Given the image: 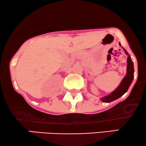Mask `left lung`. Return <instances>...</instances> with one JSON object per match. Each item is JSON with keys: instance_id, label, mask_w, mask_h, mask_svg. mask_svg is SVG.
<instances>
[{"instance_id": "obj_1", "label": "left lung", "mask_w": 146, "mask_h": 146, "mask_svg": "<svg viewBox=\"0 0 146 146\" xmlns=\"http://www.w3.org/2000/svg\"><path fill=\"white\" fill-rule=\"evenodd\" d=\"M119 45H121V43L119 42ZM124 52L125 53L126 55H127V72H126V75L124 76V78H123V80L121 82V83L119 84V86L114 90V91L112 92L110 94H109L107 96H105L101 97V99L103 102L104 103H110L112 102V101H114V100L119 99L121 96H123L126 92L128 90L129 87L130 86L131 83H132V81H133L134 78V72H135V70H134V64L133 62H132V59H131V57L130 54L127 53V52L126 51L125 49L123 48Z\"/></svg>"}]
</instances>
